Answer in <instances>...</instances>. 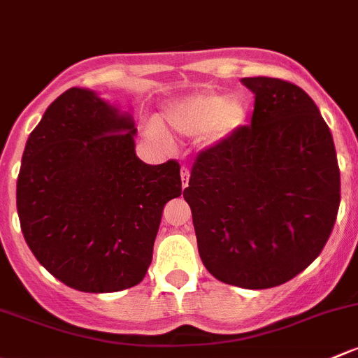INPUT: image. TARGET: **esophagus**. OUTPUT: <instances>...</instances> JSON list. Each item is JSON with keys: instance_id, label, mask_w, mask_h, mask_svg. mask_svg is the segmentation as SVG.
Listing matches in <instances>:
<instances>
[{"instance_id": "esophagus-1", "label": "esophagus", "mask_w": 358, "mask_h": 358, "mask_svg": "<svg viewBox=\"0 0 358 358\" xmlns=\"http://www.w3.org/2000/svg\"><path fill=\"white\" fill-rule=\"evenodd\" d=\"M180 175H182V187L185 189L187 183H189V178H190V169L183 166L182 169H180Z\"/></svg>"}]
</instances>
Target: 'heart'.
I'll return each instance as SVG.
<instances>
[{
  "label": "heart",
  "mask_w": 358,
  "mask_h": 358,
  "mask_svg": "<svg viewBox=\"0 0 358 358\" xmlns=\"http://www.w3.org/2000/svg\"><path fill=\"white\" fill-rule=\"evenodd\" d=\"M161 118L178 134L197 135L206 131V137L210 142H217L245 125L248 104L242 96L224 97L204 90L168 103L163 108ZM152 130H156L154 125Z\"/></svg>",
  "instance_id": "obj_1"
}]
</instances>
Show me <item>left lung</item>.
Instances as JSON below:
<instances>
[{"instance_id": "obj_1", "label": "left lung", "mask_w": 358, "mask_h": 358, "mask_svg": "<svg viewBox=\"0 0 358 358\" xmlns=\"http://www.w3.org/2000/svg\"><path fill=\"white\" fill-rule=\"evenodd\" d=\"M250 125L202 150L183 197L199 255L216 280L262 289L315 261L340 208L329 127L310 96L281 78L247 77Z\"/></svg>"}]
</instances>
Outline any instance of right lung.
<instances>
[{
	"label": "right lung",
	"mask_w": 358,
	"mask_h": 358,
	"mask_svg": "<svg viewBox=\"0 0 358 358\" xmlns=\"http://www.w3.org/2000/svg\"><path fill=\"white\" fill-rule=\"evenodd\" d=\"M127 113L71 87L29 135L17 180L24 238L66 287L111 293L144 280L164 204L182 195L178 161L145 164Z\"/></svg>",
	"instance_id": "1"
}]
</instances>
